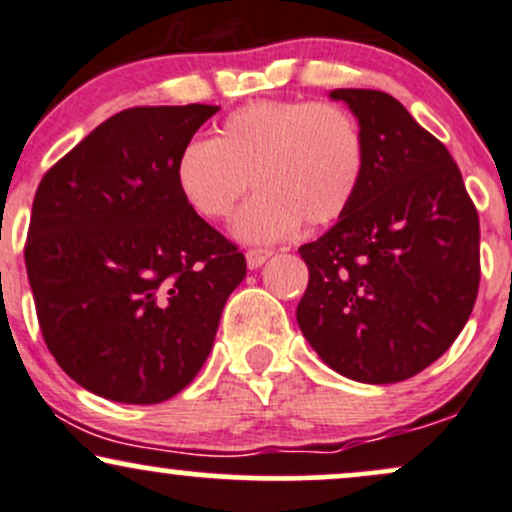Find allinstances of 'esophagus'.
Listing matches in <instances>:
<instances>
[{"mask_svg": "<svg viewBox=\"0 0 512 512\" xmlns=\"http://www.w3.org/2000/svg\"><path fill=\"white\" fill-rule=\"evenodd\" d=\"M270 256H273V251L270 249H258V246H254V249L246 251V266H249L251 270L261 268Z\"/></svg>", "mask_w": 512, "mask_h": 512, "instance_id": "1", "label": "esophagus"}]
</instances>
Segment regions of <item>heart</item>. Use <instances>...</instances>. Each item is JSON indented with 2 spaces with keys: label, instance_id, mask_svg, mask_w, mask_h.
<instances>
[{
  "label": "heart",
  "instance_id": "obj_1",
  "mask_svg": "<svg viewBox=\"0 0 512 512\" xmlns=\"http://www.w3.org/2000/svg\"><path fill=\"white\" fill-rule=\"evenodd\" d=\"M366 134L347 107L314 100H254L222 119L215 138H191L174 160V184L198 218L237 220L246 242L285 239L302 222L323 227L357 201Z\"/></svg>",
  "mask_w": 512,
  "mask_h": 512
}]
</instances>
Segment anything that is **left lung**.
<instances>
[{
  "instance_id": "1",
  "label": "left lung",
  "mask_w": 512,
  "mask_h": 512,
  "mask_svg": "<svg viewBox=\"0 0 512 512\" xmlns=\"http://www.w3.org/2000/svg\"><path fill=\"white\" fill-rule=\"evenodd\" d=\"M366 134L357 201L299 246L309 285L297 323L318 357L359 383H398L434 364L479 292V215L448 148L393 95L338 88Z\"/></svg>"
}]
</instances>
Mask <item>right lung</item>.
I'll return each instance as SVG.
<instances>
[{"mask_svg":"<svg viewBox=\"0 0 512 512\" xmlns=\"http://www.w3.org/2000/svg\"><path fill=\"white\" fill-rule=\"evenodd\" d=\"M215 105L131 107L35 191L26 270L47 350L78 386L155 405L184 390L244 280L237 244L184 203L174 160Z\"/></svg>","mask_w":512,"mask_h":512,"instance_id":"1","label":"right lung"}]
</instances>
